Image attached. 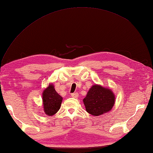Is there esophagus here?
<instances>
[{
	"instance_id": "obj_1",
	"label": "esophagus",
	"mask_w": 153,
	"mask_h": 153,
	"mask_svg": "<svg viewBox=\"0 0 153 153\" xmlns=\"http://www.w3.org/2000/svg\"><path fill=\"white\" fill-rule=\"evenodd\" d=\"M71 96L73 97V98H77L79 97V94L77 93H72L71 95Z\"/></svg>"
}]
</instances>
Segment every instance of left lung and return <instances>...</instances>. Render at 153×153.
<instances>
[{
  "mask_svg": "<svg viewBox=\"0 0 153 153\" xmlns=\"http://www.w3.org/2000/svg\"><path fill=\"white\" fill-rule=\"evenodd\" d=\"M115 99V95L111 89L95 84L89 89L83 102L87 112L99 116L112 110Z\"/></svg>",
  "mask_w": 153,
  "mask_h": 153,
  "instance_id": "obj_1",
  "label": "left lung"
}]
</instances>
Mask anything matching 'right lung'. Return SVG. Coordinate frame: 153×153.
Masks as SVG:
<instances>
[{"label":"right lung","mask_w":153,"mask_h":153,"mask_svg":"<svg viewBox=\"0 0 153 153\" xmlns=\"http://www.w3.org/2000/svg\"><path fill=\"white\" fill-rule=\"evenodd\" d=\"M44 112L46 115H54L59 110L63 98L54 89L53 83H49L42 93Z\"/></svg>","instance_id":"right-lung-1"}]
</instances>
